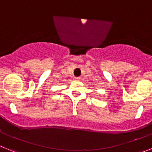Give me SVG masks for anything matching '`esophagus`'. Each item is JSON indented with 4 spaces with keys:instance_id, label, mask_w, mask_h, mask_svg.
Returning <instances> with one entry per match:
<instances>
[{
    "instance_id": "esophagus-1",
    "label": "esophagus",
    "mask_w": 152,
    "mask_h": 152,
    "mask_svg": "<svg viewBox=\"0 0 152 152\" xmlns=\"http://www.w3.org/2000/svg\"><path fill=\"white\" fill-rule=\"evenodd\" d=\"M74 80H76V81H79V80H80V77H75Z\"/></svg>"
}]
</instances>
